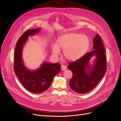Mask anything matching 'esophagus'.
Returning a JSON list of instances; mask_svg holds the SVG:
<instances>
[{"label": "esophagus", "mask_w": 121, "mask_h": 121, "mask_svg": "<svg viewBox=\"0 0 121 121\" xmlns=\"http://www.w3.org/2000/svg\"><path fill=\"white\" fill-rule=\"evenodd\" d=\"M67 69V67L66 66H65V65H62L61 67V69L62 70L64 71V70H65L66 69Z\"/></svg>", "instance_id": "34e87169"}]
</instances>
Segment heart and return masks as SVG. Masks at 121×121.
<instances>
[{"mask_svg": "<svg viewBox=\"0 0 121 121\" xmlns=\"http://www.w3.org/2000/svg\"><path fill=\"white\" fill-rule=\"evenodd\" d=\"M89 45V39L86 35L69 32L58 37L56 44L52 45L51 51L54 56H58L61 50L67 60L74 61L86 53Z\"/></svg>", "mask_w": 121, "mask_h": 121, "instance_id": "1", "label": "heart"}]
</instances>
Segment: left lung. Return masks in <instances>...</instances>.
I'll return each instance as SVG.
<instances>
[{
    "label": "left lung",
    "instance_id": "8db88e82",
    "mask_svg": "<svg viewBox=\"0 0 121 121\" xmlns=\"http://www.w3.org/2000/svg\"><path fill=\"white\" fill-rule=\"evenodd\" d=\"M93 49L79 60L69 63L68 67L73 73L70 86L79 94H85L94 88L106 72L105 49L102 39L98 34L93 39ZM93 56L95 58L91 65L90 61Z\"/></svg>",
    "mask_w": 121,
    "mask_h": 121
}]
</instances>
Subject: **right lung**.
Listing matches in <instances>:
<instances>
[{
	"instance_id": "1",
	"label": "right lung",
	"mask_w": 121,
	"mask_h": 121,
	"mask_svg": "<svg viewBox=\"0 0 121 121\" xmlns=\"http://www.w3.org/2000/svg\"><path fill=\"white\" fill-rule=\"evenodd\" d=\"M40 28L28 30L17 41L14 53V69L22 85L27 90L34 93H40L49 88L54 77L60 70V65L44 61L40 67L34 70L28 69L24 65L22 59L24 46L29 36L39 32Z\"/></svg>"
}]
</instances>
